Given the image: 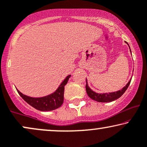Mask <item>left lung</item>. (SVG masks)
Segmentation results:
<instances>
[{
    "label": "left lung",
    "mask_w": 147,
    "mask_h": 147,
    "mask_svg": "<svg viewBox=\"0 0 147 147\" xmlns=\"http://www.w3.org/2000/svg\"><path fill=\"white\" fill-rule=\"evenodd\" d=\"M129 49H130V48H129ZM131 80V79L129 80V82L127 83V85H126L123 88H122L121 90H119L117 92H115L105 93V94H98V93L94 92V91L92 90L90 88V87L88 86V84H87V79H86V85H85V88H86V92H87V95H88V96L90 98H92V100H96V101L98 102H110L114 101V100L118 99L119 98H120L121 96L123 95L124 93H125L126 90L127 89L128 86H129V84H130Z\"/></svg>",
    "instance_id": "1"
}]
</instances>
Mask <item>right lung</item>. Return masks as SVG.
<instances>
[{
  "label": "right lung",
  "instance_id": "right-lung-1",
  "mask_svg": "<svg viewBox=\"0 0 147 147\" xmlns=\"http://www.w3.org/2000/svg\"><path fill=\"white\" fill-rule=\"evenodd\" d=\"M70 75L66 77L62 83L55 92L50 95L41 98H32L22 94L19 90H17L20 96L25 100L26 102L34 107V109L40 111H50L55 110L60 107L64 102V87L67 83Z\"/></svg>",
  "mask_w": 147,
  "mask_h": 147
}]
</instances>
